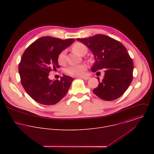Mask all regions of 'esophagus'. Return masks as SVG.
I'll use <instances>...</instances> for the list:
<instances>
[{
    "instance_id": "34e87169",
    "label": "esophagus",
    "mask_w": 154,
    "mask_h": 154,
    "mask_svg": "<svg viewBox=\"0 0 154 154\" xmlns=\"http://www.w3.org/2000/svg\"><path fill=\"white\" fill-rule=\"evenodd\" d=\"M81 79H83V80H88L90 79V77H88V76H85V77H81Z\"/></svg>"
}]
</instances>
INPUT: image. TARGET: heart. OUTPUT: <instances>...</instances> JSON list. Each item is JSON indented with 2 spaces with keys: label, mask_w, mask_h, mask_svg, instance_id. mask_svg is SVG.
Here are the masks:
<instances>
[{
  "label": "heart",
  "mask_w": 154,
  "mask_h": 154,
  "mask_svg": "<svg viewBox=\"0 0 154 154\" xmlns=\"http://www.w3.org/2000/svg\"><path fill=\"white\" fill-rule=\"evenodd\" d=\"M85 49H86V47L82 43L77 42L72 46V50L74 52L77 54H80V53ZM65 55H66V51L64 50L61 51L58 56V61L60 63H63L65 61ZM86 70V66L85 64H81L78 65H72L69 66L66 69V72L67 74L76 76V77H81L83 76L85 74Z\"/></svg>",
  "instance_id": "obj_1"
}]
</instances>
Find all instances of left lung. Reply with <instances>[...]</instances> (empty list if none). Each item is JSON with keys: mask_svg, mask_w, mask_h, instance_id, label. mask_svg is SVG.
I'll use <instances>...</instances> for the list:
<instances>
[{"mask_svg": "<svg viewBox=\"0 0 154 154\" xmlns=\"http://www.w3.org/2000/svg\"><path fill=\"white\" fill-rule=\"evenodd\" d=\"M94 55L95 63L91 68L94 72L104 69L105 75L98 86L93 90L100 99L111 101L120 97L133 80L134 62L125 46L108 36L95 35L87 38H77Z\"/></svg>", "mask_w": 154, "mask_h": 154, "instance_id": "obj_1", "label": "left lung"}]
</instances>
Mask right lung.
I'll use <instances>...</instances> for the list:
<instances>
[{
    "mask_svg": "<svg viewBox=\"0 0 154 154\" xmlns=\"http://www.w3.org/2000/svg\"><path fill=\"white\" fill-rule=\"evenodd\" d=\"M75 41L43 36L26 49L19 64L20 82L26 93L39 103L51 105L60 102L68 93L74 79L64 75L60 80H51V71L60 68L58 56Z\"/></svg>",
    "mask_w": 154,
    "mask_h": 154,
    "instance_id": "1",
    "label": "right lung"
}]
</instances>
